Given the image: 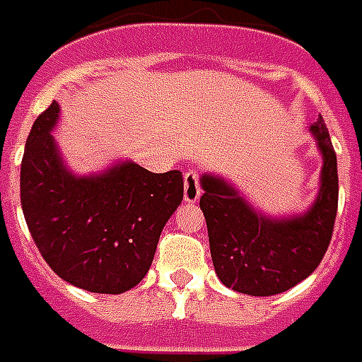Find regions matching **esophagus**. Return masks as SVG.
Masks as SVG:
<instances>
[{"instance_id": "obj_1", "label": "esophagus", "mask_w": 362, "mask_h": 362, "mask_svg": "<svg viewBox=\"0 0 362 362\" xmlns=\"http://www.w3.org/2000/svg\"><path fill=\"white\" fill-rule=\"evenodd\" d=\"M183 199L185 202H197L201 199V185H199V175L194 173V171H187L185 175H183Z\"/></svg>"}]
</instances>
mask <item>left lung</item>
Returning a JSON list of instances; mask_svg holds the SVG:
<instances>
[{"mask_svg": "<svg viewBox=\"0 0 362 362\" xmlns=\"http://www.w3.org/2000/svg\"><path fill=\"white\" fill-rule=\"evenodd\" d=\"M308 130L322 153V171L316 199L304 212L265 214L232 181L202 173L201 210L212 265L232 291L250 296L281 294L312 275L325 255L337 214V158L322 115Z\"/></svg>", "mask_w": 362, "mask_h": 362, "instance_id": "obj_1", "label": "left lung"}]
</instances>
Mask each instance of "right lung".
<instances>
[{"label":"right lung","instance_id":"obj_1","mask_svg":"<svg viewBox=\"0 0 362 362\" xmlns=\"http://www.w3.org/2000/svg\"><path fill=\"white\" fill-rule=\"evenodd\" d=\"M54 101L30 128L21 161V204L38 251L78 288L120 294L150 271L165 222L183 201L181 171L152 173L132 160L78 175L52 130Z\"/></svg>","mask_w":362,"mask_h":362}]
</instances>
